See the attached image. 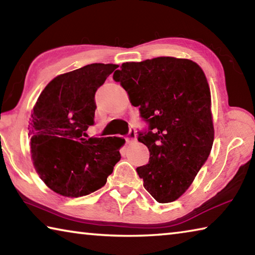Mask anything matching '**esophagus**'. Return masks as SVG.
I'll return each instance as SVG.
<instances>
[{
	"mask_svg": "<svg viewBox=\"0 0 255 255\" xmlns=\"http://www.w3.org/2000/svg\"><path fill=\"white\" fill-rule=\"evenodd\" d=\"M136 138H137V133L135 131V129H130V131H129L128 136L126 137V143L131 144V143H133V141H136Z\"/></svg>",
	"mask_w": 255,
	"mask_h": 255,
	"instance_id": "obj_1",
	"label": "esophagus"
}]
</instances>
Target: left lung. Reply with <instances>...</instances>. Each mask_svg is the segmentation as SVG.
Wrapping results in <instances>:
<instances>
[{"mask_svg": "<svg viewBox=\"0 0 255 255\" xmlns=\"http://www.w3.org/2000/svg\"><path fill=\"white\" fill-rule=\"evenodd\" d=\"M114 80L126 90L148 130L138 133L149 161L136 171L159 204L187 191L208 158L214 143L210 89L197 63L156 57L124 63Z\"/></svg>", "mask_w": 255, "mask_h": 255, "instance_id": "obj_1", "label": "left lung"}]
</instances>
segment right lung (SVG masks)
<instances>
[{
	"label": "right lung",
	"instance_id": "obj_1",
	"mask_svg": "<svg viewBox=\"0 0 255 255\" xmlns=\"http://www.w3.org/2000/svg\"><path fill=\"white\" fill-rule=\"evenodd\" d=\"M118 65L94 63L56 76L33 107L29 126L33 166L64 197L90 195L107 182L125 139L86 138L94 124L97 90Z\"/></svg>",
	"mask_w": 255,
	"mask_h": 255
}]
</instances>
